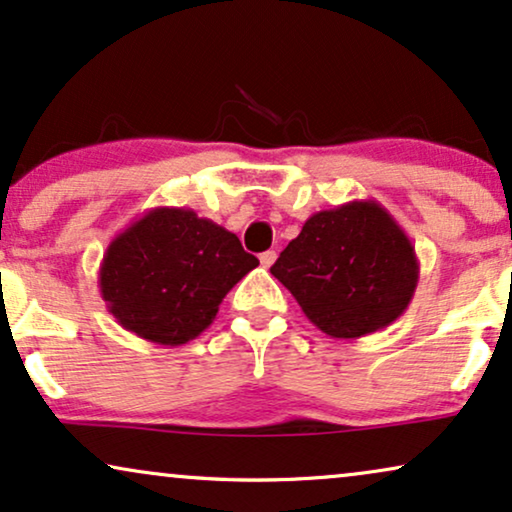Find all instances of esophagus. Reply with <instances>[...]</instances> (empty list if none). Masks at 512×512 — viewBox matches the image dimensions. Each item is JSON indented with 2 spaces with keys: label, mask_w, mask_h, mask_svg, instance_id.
<instances>
[{
  "label": "esophagus",
  "mask_w": 512,
  "mask_h": 512,
  "mask_svg": "<svg viewBox=\"0 0 512 512\" xmlns=\"http://www.w3.org/2000/svg\"><path fill=\"white\" fill-rule=\"evenodd\" d=\"M275 258H277V254H275V251H263V254H261V256H258V261H261V265H263V268H270V265H272V263H275Z\"/></svg>",
  "instance_id": "obj_1"
}]
</instances>
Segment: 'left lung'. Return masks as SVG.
<instances>
[{
	"label": "left lung",
	"mask_w": 512,
	"mask_h": 512,
	"mask_svg": "<svg viewBox=\"0 0 512 512\" xmlns=\"http://www.w3.org/2000/svg\"><path fill=\"white\" fill-rule=\"evenodd\" d=\"M416 249L376 199L317 211L270 272L303 315L331 338H360L393 324L418 284Z\"/></svg>",
	"instance_id": "8db88e82"
}]
</instances>
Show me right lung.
<instances>
[{"label": "right lung", "instance_id": "add662e5", "mask_svg": "<svg viewBox=\"0 0 512 512\" xmlns=\"http://www.w3.org/2000/svg\"><path fill=\"white\" fill-rule=\"evenodd\" d=\"M256 265L223 225L185 207H155L108 244L98 287L119 327L174 348L209 329L225 294Z\"/></svg>", "mask_w": 512, "mask_h": 512}]
</instances>
